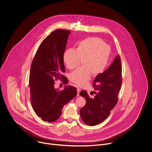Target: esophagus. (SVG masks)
<instances>
[{
  "mask_svg": "<svg viewBox=\"0 0 152 152\" xmlns=\"http://www.w3.org/2000/svg\"><path fill=\"white\" fill-rule=\"evenodd\" d=\"M81 91V89H80V88H79V87H77V96H79V93H80V91Z\"/></svg>",
  "mask_w": 152,
  "mask_h": 152,
  "instance_id": "1",
  "label": "esophagus"
}]
</instances>
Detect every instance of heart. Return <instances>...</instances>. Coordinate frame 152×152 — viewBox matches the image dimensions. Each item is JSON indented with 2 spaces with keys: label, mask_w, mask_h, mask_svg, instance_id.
Listing matches in <instances>:
<instances>
[{
  "label": "heart",
  "mask_w": 152,
  "mask_h": 152,
  "mask_svg": "<svg viewBox=\"0 0 152 152\" xmlns=\"http://www.w3.org/2000/svg\"><path fill=\"white\" fill-rule=\"evenodd\" d=\"M111 52L110 46L97 37H90L81 41L76 49L65 50L63 60L69 69H74L83 59V66L70 75V80L82 85L91 79L92 75L97 76L103 72L109 60Z\"/></svg>",
  "instance_id": "1"
}]
</instances>
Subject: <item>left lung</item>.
<instances>
[{"mask_svg":"<svg viewBox=\"0 0 152 152\" xmlns=\"http://www.w3.org/2000/svg\"><path fill=\"white\" fill-rule=\"evenodd\" d=\"M121 83V62L118 55L110 67L94 79L93 86L96 95L94 98H90L85 90L79 93L86 100L85 105L80 110L82 120L86 124H99L110 115L118 100Z\"/></svg>","mask_w":152,"mask_h":152,"instance_id":"8db88e82","label":"left lung"}]
</instances>
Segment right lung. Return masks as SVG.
Here are the masks:
<instances>
[{"label": "right lung", "mask_w": 152, "mask_h": 152, "mask_svg": "<svg viewBox=\"0 0 152 152\" xmlns=\"http://www.w3.org/2000/svg\"><path fill=\"white\" fill-rule=\"evenodd\" d=\"M70 31H53L39 46L31 64L29 86L33 110L42 120L53 122L61 115L65 104L77 94L76 88L66 86L61 91L54 88L55 81L63 79L67 84L64 73L63 55Z\"/></svg>", "instance_id": "1"}]
</instances>
